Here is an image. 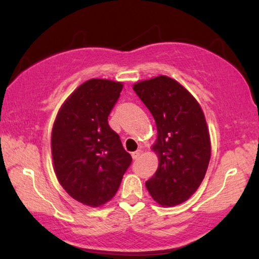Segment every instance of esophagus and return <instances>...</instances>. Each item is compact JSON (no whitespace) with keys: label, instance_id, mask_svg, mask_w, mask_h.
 Here are the masks:
<instances>
[{"label":"esophagus","instance_id":"obj_1","mask_svg":"<svg viewBox=\"0 0 259 259\" xmlns=\"http://www.w3.org/2000/svg\"><path fill=\"white\" fill-rule=\"evenodd\" d=\"M140 154H141V151L140 150H137L136 152H133L132 153V158L134 159V160H136V159H138L140 157Z\"/></svg>","mask_w":259,"mask_h":259}]
</instances>
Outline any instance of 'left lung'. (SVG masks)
Segmentation results:
<instances>
[{
	"instance_id": "left-lung-1",
	"label": "left lung",
	"mask_w": 259,
	"mask_h": 259,
	"mask_svg": "<svg viewBox=\"0 0 259 259\" xmlns=\"http://www.w3.org/2000/svg\"><path fill=\"white\" fill-rule=\"evenodd\" d=\"M133 90L150 109L158 131L152 150L159 165L146 187L158 204L176 206L198 190L210 162L204 112L185 87L166 75L137 82Z\"/></svg>"
}]
</instances>
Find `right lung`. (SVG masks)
<instances>
[{"label": "right lung", "instance_id": "1", "mask_svg": "<svg viewBox=\"0 0 259 259\" xmlns=\"http://www.w3.org/2000/svg\"><path fill=\"white\" fill-rule=\"evenodd\" d=\"M122 83L91 79L67 98L52 131L55 175L66 192L87 206L98 207L115 196L132 157L108 115Z\"/></svg>", "mask_w": 259, "mask_h": 259}]
</instances>
